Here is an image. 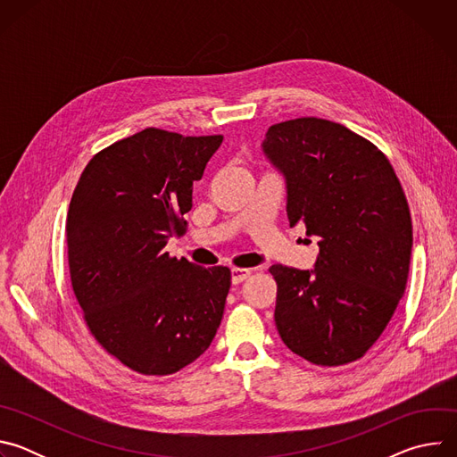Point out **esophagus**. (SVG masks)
I'll use <instances>...</instances> for the list:
<instances>
[{
  "instance_id": "esophagus-1",
  "label": "esophagus",
  "mask_w": 457,
  "mask_h": 457,
  "mask_svg": "<svg viewBox=\"0 0 457 457\" xmlns=\"http://www.w3.org/2000/svg\"><path fill=\"white\" fill-rule=\"evenodd\" d=\"M249 277H251V270H245V268L231 270V282L233 284H240V282H244Z\"/></svg>"
}]
</instances>
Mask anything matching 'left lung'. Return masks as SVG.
Here are the masks:
<instances>
[{
  "label": "left lung",
  "mask_w": 457,
  "mask_h": 457,
  "mask_svg": "<svg viewBox=\"0 0 457 457\" xmlns=\"http://www.w3.org/2000/svg\"><path fill=\"white\" fill-rule=\"evenodd\" d=\"M262 150L286 177L287 219L318 240L314 270L275 264V323L303 360L338 367L379 338L405 293L412 220L388 159L349 128L316 117L273 124Z\"/></svg>",
  "instance_id": "left-lung-1"
}]
</instances>
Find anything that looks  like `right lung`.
<instances>
[{"mask_svg":"<svg viewBox=\"0 0 457 457\" xmlns=\"http://www.w3.org/2000/svg\"><path fill=\"white\" fill-rule=\"evenodd\" d=\"M222 139L146 128L96 154L74 189L67 217L74 295L101 347L139 374L184 369L220 325L231 271L171 258L164 245L182 235L193 182Z\"/></svg>","mask_w":457,"mask_h":457,"instance_id":"1","label":"right lung"}]
</instances>
